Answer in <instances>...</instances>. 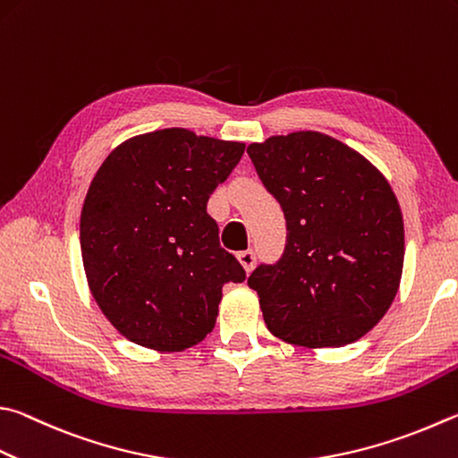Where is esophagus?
Returning a JSON list of instances; mask_svg holds the SVG:
<instances>
[{
  "label": "esophagus",
  "instance_id": "34e87169",
  "mask_svg": "<svg viewBox=\"0 0 458 458\" xmlns=\"http://www.w3.org/2000/svg\"><path fill=\"white\" fill-rule=\"evenodd\" d=\"M236 258H238V262L244 266L246 272H250V270L254 268V264H256V254H254V250H242V252L236 254Z\"/></svg>",
  "mask_w": 458,
  "mask_h": 458
}]
</instances>
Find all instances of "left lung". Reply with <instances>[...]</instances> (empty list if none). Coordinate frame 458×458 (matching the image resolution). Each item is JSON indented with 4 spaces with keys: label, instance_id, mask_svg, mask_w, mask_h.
Instances as JSON below:
<instances>
[{
    "label": "left lung",
    "instance_id": "8db88e82",
    "mask_svg": "<svg viewBox=\"0 0 458 458\" xmlns=\"http://www.w3.org/2000/svg\"><path fill=\"white\" fill-rule=\"evenodd\" d=\"M286 218L284 252L248 286L272 335L301 346H344L367 335L401 284L404 226L386 178L320 131L248 146Z\"/></svg>",
    "mask_w": 458,
    "mask_h": 458
}]
</instances>
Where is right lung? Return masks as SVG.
Returning a JSON list of instances; mask_svg holds the SVG:
<instances>
[{"label": "right lung", "instance_id": "add662e5", "mask_svg": "<svg viewBox=\"0 0 458 458\" xmlns=\"http://www.w3.org/2000/svg\"><path fill=\"white\" fill-rule=\"evenodd\" d=\"M242 154L240 142L157 130L115 148L91 180L81 260L98 306L131 343L165 352L202 343L222 286L246 278L206 212Z\"/></svg>", "mask_w": 458, "mask_h": 458}]
</instances>
